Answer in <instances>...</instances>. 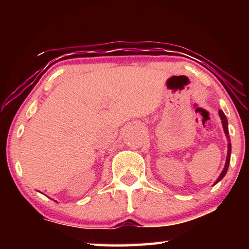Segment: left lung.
Returning <instances> with one entry per match:
<instances>
[{"instance_id":"8db88e82","label":"left lung","mask_w":249,"mask_h":249,"mask_svg":"<svg viewBox=\"0 0 249 249\" xmlns=\"http://www.w3.org/2000/svg\"><path fill=\"white\" fill-rule=\"evenodd\" d=\"M218 115H220V117H221V121H222V125H223V128H224V133H225V135H226V137H227V141H229V145H227V157H226V162H225V166H224V169H223V171L221 172V175H220V177H218L217 178V180L215 181V183L214 184H216L218 181H221L223 178H224V176L226 175V172H227V169H229V166H230V160H231V140H230V133H229V126H227V119H226V116H225V114L224 113H223V111H218Z\"/></svg>"}]
</instances>
